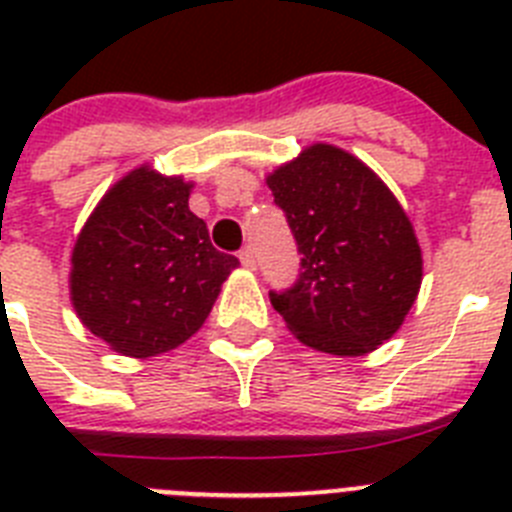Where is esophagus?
Wrapping results in <instances>:
<instances>
[{
    "instance_id": "obj_1",
    "label": "esophagus",
    "mask_w": 512,
    "mask_h": 512,
    "mask_svg": "<svg viewBox=\"0 0 512 512\" xmlns=\"http://www.w3.org/2000/svg\"><path fill=\"white\" fill-rule=\"evenodd\" d=\"M238 259H241V264L246 266V269H256V253H253L251 246L243 248V251L238 253Z\"/></svg>"
}]
</instances>
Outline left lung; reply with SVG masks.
Segmentation results:
<instances>
[{
  "label": "left lung",
  "instance_id": "left-lung-1",
  "mask_svg": "<svg viewBox=\"0 0 512 512\" xmlns=\"http://www.w3.org/2000/svg\"><path fill=\"white\" fill-rule=\"evenodd\" d=\"M266 184L302 253L295 287L269 292L297 341L333 356L390 341L423 282L413 223L390 187L330 143L307 146Z\"/></svg>",
  "mask_w": 512,
  "mask_h": 512
}]
</instances>
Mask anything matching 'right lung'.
<instances>
[{
	"mask_svg": "<svg viewBox=\"0 0 512 512\" xmlns=\"http://www.w3.org/2000/svg\"><path fill=\"white\" fill-rule=\"evenodd\" d=\"M192 187L138 166L104 192L76 238L71 305L117 354L151 359L182 346L238 266L189 210Z\"/></svg>",
	"mask_w": 512,
	"mask_h": 512,
	"instance_id": "add662e5",
	"label": "right lung"
}]
</instances>
